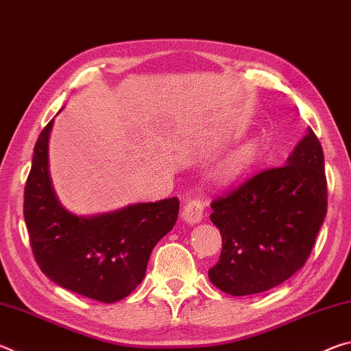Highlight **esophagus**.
Instances as JSON below:
<instances>
[{"mask_svg": "<svg viewBox=\"0 0 351 351\" xmlns=\"http://www.w3.org/2000/svg\"><path fill=\"white\" fill-rule=\"evenodd\" d=\"M204 217V204L199 199L189 201L182 210L184 221L189 224H198Z\"/></svg>", "mask_w": 351, "mask_h": 351, "instance_id": "1", "label": "esophagus"}]
</instances>
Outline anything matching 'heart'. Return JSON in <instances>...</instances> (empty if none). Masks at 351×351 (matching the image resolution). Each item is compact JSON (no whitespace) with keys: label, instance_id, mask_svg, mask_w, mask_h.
<instances>
[{"label":"heart","instance_id":"heart-1","mask_svg":"<svg viewBox=\"0 0 351 351\" xmlns=\"http://www.w3.org/2000/svg\"><path fill=\"white\" fill-rule=\"evenodd\" d=\"M257 156V147L255 144L243 145L240 150H237L232 156L228 158L217 173V180L219 182H232L237 178H240L247 169L251 167Z\"/></svg>","mask_w":351,"mask_h":351}]
</instances>
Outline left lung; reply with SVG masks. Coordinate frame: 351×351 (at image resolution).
Segmentation results:
<instances>
[{
	"label": "left lung",
	"mask_w": 351,
	"mask_h": 351,
	"mask_svg": "<svg viewBox=\"0 0 351 351\" xmlns=\"http://www.w3.org/2000/svg\"><path fill=\"white\" fill-rule=\"evenodd\" d=\"M223 249L210 282L230 295L268 291L305 265L326 215L324 150L306 136L287 165L260 171L212 201Z\"/></svg>",
	"instance_id": "obj_1"
}]
</instances>
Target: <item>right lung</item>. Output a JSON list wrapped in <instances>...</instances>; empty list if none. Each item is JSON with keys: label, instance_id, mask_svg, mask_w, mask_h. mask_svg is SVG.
Returning <instances> with one entry per match:
<instances>
[{"label": "right lung", "instance_id": "add662e5", "mask_svg": "<svg viewBox=\"0 0 351 351\" xmlns=\"http://www.w3.org/2000/svg\"><path fill=\"white\" fill-rule=\"evenodd\" d=\"M52 125L54 119L38 136L25 187V221L35 261L58 287L114 304L144 280L154 245L176 223L180 199L130 204L91 217L69 212L49 175Z\"/></svg>", "mask_w": 351, "mask_h": 351}]
</instances>
